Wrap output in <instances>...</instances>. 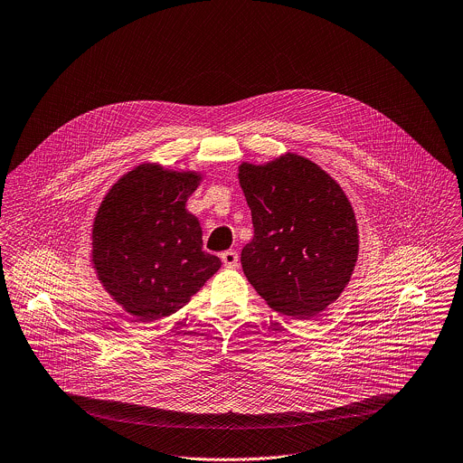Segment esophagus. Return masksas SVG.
I'll use <instances>...</instances> for the list:
<instances>
[{"mask_svg": "<svg viewBox=\"0 0 463 463\" xmlns=\"http://www.w3.org/2000/svg\"><path fill=\"white\" fill-rule=\"evenodd\" d=\"M238 252L236 250H225L222 252V261L227 269H236L238 267Z\"/></svg>", "mask_w": 463, "mask_h": 463, "instance_id": "1", "label": "esophagus"}]
</instances>
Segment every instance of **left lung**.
I'll return each mask as SVG.
<instances>
[{"instance_id": "1", "label": "left lung", "mask_w": 463, "mask_h": 463, "mask_svg": "<svg viewBox=\"0 0 463 463\" xmlns=\"http://www.w3.org/2000/svg\"><path fill=\"white\" fill-rule=\"evenodd\" d=\"M238 179L254 238L241 250L249 282L279 313L306 320L333 304L360 250L354 209L313 161L286 152L265 165L241 163Z\"/></svg>"}]
</instances>
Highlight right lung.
I'll return each mask as SVG.
<instances>
[{
    "instance_id": "add662e5",
    "label": "right lung",
    "mask_w": 463,
    "mask_h": 463,
    "mask_svg": "<svg viewBox=\"0 0 463 463\" xmlns=\"http://www.w3.org/2000/svg\"><path fill=\"white\" fill-rule=\"evenodd\" d=\"M200 172L143 163L112 185L93 220L91 263L103 289L143 322L184 307L222 261L202 250V227L185 209Z\"/></svg>"
}]
</instances>
